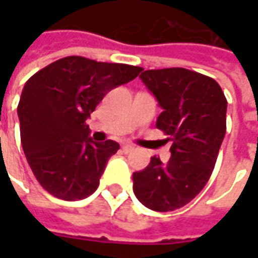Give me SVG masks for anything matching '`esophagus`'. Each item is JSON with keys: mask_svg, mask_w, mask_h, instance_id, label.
I'll return each mask as SVG.
<instances>
[{"mask_svg": "<svg viewBox=\"0 0 258 258\" xmlns=\"http://www.w3.org/2000/svg\"><path fill=\"white\" fill-rule=\"evenodd\" d=\"M122 149H123V152L129 154V152L135 151V146H134V145H123V146H122Z\"/></svg>", "mask_w": 258, "mask_h": 258, "instance_id": "34e87169", "label": "esophagus"}]
</instances>
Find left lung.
<instances>
[{
  "mask_svg": "<svg viewBox=\"0 0 258 258\" xmlns=\"http://www.w3.org/2000/svg\"><path fill=\"white\" fill-rule=\"evenodd\" d=\"M139 77L164 109L156 127L172 146L166 164L152 156L134 172V192L149 210L173 211L192 201L213 173L227 129V99L214 79L182 67L145 70Z\"/></svg>",
  "mask_w": 258,
  "mask_h": 258,
  "instance_id": "1",
  "label": "left lung"
}]
</instances>
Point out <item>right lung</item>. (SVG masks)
<instances>
[{
    "label": "right lung",
    "mask_w": 258,
    "mask_h": 258,
    "mask_svg": "<svg viewBox=\"0 0 258 258\" xmlns=\"http://www.w3.org/2000/svg\"><path fill=\"white\" fill-rule=\"evenodd\" d=\"M141 67L69 55L48 64L25 83L17 107L21 145L40 185L64 201L97 189L119 144H96L86 120L104 94L129 83Z\"/></svg>",
    "instance_id": "1"
}]
</instances>
